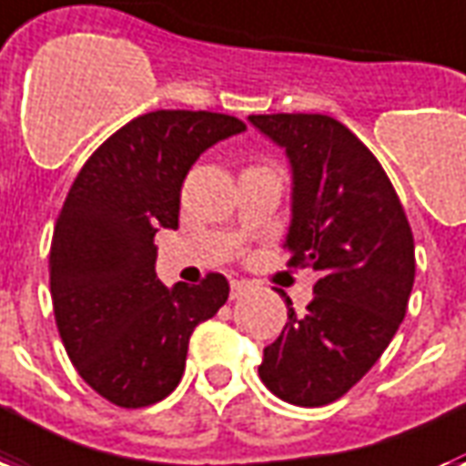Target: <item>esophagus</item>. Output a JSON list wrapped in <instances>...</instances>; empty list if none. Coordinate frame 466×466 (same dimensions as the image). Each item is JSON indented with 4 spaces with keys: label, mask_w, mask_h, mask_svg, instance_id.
<instances>
[{
    "label": "esophagus",
    "mask_w": 466,
    "mask_h": 466,
    "mask_svg": "<svg viewBox=\"0 0 466 466\" xmlns=\"http://www.w3.org/2000/svg\"><path fill=\"white\" fill-rule=\"evenodd\" d=\"M247 283H244V280H232V300L234 298H239V296H244V293H247Z\"/></svg>",
    "instance_id": "1"
}]
</instances>
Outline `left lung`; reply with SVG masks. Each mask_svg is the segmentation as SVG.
<instances>
[{
  "label": "left lung",
  "instance_id": "obj_1",
  "mask_svg": "<svg viewBox=\"0 0 466 466\" xmlns=\"http://www.w3.org/2000/svg\"><path fill=\"white\" fill-rule=\"evenodd\" d=\"M293 168L289 266L312 268L315 298L264 350L258 376L293 406L342 399L374 367L406 318L415 244L376 156L328 115H251Z\"/></svg>",
  "mask_w": 466,
  "mask_h": 466
}]
</instances>
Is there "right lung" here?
I'll list each match as a JSON object with an SVG mask.
<instances>
[{
	"label": "right lung",
	"mask_w": 466,
	"mask_h": 466,
	"mask_svg": "<svg viewBox=\"0 0 466 466\" xmlns=\"http://www.w3.org/2000/svg\"><path fill=\"white\" fill-rule=\"evenodd\" d=\"M244 129L218 112L137 116L85 161L63 202L48 257L56 325L77 374L115 406L166 399L193 329L229 298L222 273L166 289L154 237L177 229L180 187L202 151Z\"/></svg>",
	"instance_id": "right-lung-1"
}]
</instances>
